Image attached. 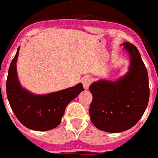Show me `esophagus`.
I'll return each instance as SVG.
<instances>
[{"instance_id": "obj_1", "label": "esophagus", "mask_w": 158, "mask_h": 158, "mask_svg": "<svg viewBox=\"0 0 158 158\" xmlns=\"http://www.w3.org/2000/svg\"><path fill=\"white\" fill-rule=\"evenodd\" d=\"M92 81H93V79H92L90 77H89V76H85V77H84L82 78L83 86L85 87V89H87V88L89 86V85L91 84Z\"/></svg>"}]
</instances>
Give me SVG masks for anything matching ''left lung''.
<instances>
[{"label":"left lung","instance_id":"1","mask_svg":"<svg viewBox=\"0 0 158 158\" xmlns=\"http://www.w3.org/2000/svg\"><path fill=\"white\" fill-rule=\"evenodd\" d=\"M131 57L129 72L116 81H99L89 87L92 123L101 131L118 133L133 127L144 113L149 99L148 71L138 49L124 43Z\"/></svg>","mask_w":158,"mask_h":158}]
</instances>
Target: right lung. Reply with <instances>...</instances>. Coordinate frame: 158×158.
<instances>
[{
    "label": "right lung",
    "instance_id": "right-lung-1",
    "mask_svg": "<svg viewBox=\"0 0 158 158\" xmlns=\"http://www.w3.org/2000/svg\"><path fill=\"white\" fill-rule=\"evenodd\" d=\"M19 49L11 62L6 81V94L11 109L28 129L41 131L54 129L61 122L69 102L84 90L82 84L44 95L31 94L21 87L18 80L16 62Z\"/></svg>",
    "mask_w": 158,
    "mask_h": 158
}]
</instances>
